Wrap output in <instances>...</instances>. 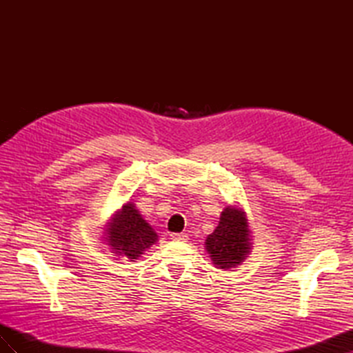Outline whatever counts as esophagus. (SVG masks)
Listing matches in <instances>:
<instances>
[{"instance_id": "esophagus-1", "label": "esophagus", "mask_w": 353, "mask_h": 353, "mask_svg": "<svg viewBox=\"0 0 353 353\" xmlns=\"http://www.w3.org/2000/svg\"><path fill=\"white\" fill-rule=\"evenodd\" d=\"M170 239H172V240H178V241H187V240H188V236H187V234H184V232H181V234L174 232V234H170Z\"/></svg>"}]
</instances>
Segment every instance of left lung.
Here are the masks:
<instances>
[{
  "label": "left lung",
  "mask_w": 353,
  "mask_h": 353,
  "mask_svg": "<svg viewBox=\"0 0 353 353\" xmlns=\"http://www.w3.org/2000/svg\"><path fill=\"white\" fill-rule=\"evenodd\" d=\"M252 239L245 212L237 206H227L219 223L206 239V250L213 265L219 270H231L250 254Z\"/></svg>",
  "instance_id": "1"
}]
</instances>
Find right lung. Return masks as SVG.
I'll list each match as a JSON object with an SVG mask.
<instances>
[{"instance_id":"obj_1","label":"right lung","mask_w":353,"mask_h":353,"mask_svg":"<svg viewBox=\"0 0 353 353\" xmlns=\"http://www.w3.org/2000/svg\"><path fill=\"white\" fill-rule=\"evenodd\" d=\"M105 241L113 253L125 256L134 262L157 241V234L143 219L132 201L117 210L105 230Z\"/></svg>"}]
</instances>
